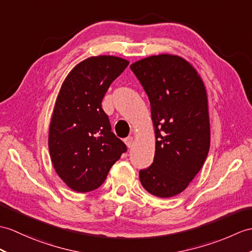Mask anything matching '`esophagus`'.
<instances>
[{
  "instance_id": "obj_1",
  "label": "esophagus",
  "mask_w": 252,
  "mask_h": 252,
  "mask_svg": "<svg viewBox=\"0 0 252 252\" xmlns=\"http://www.w3.org/2000/svg\"><path fill=\"white\" fill-rule=\"evenodd\" d=\"M133 140H134V139H133V137H131V136H130V137H126V138L125 139V143H126V145L127 146L128 148H131V147H132V145H133Z\"/></svg>"
}]
</instances>
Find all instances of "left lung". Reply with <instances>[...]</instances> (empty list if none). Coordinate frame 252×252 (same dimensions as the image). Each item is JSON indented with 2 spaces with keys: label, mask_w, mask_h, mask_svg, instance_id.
I'll list each match as a JSON object with an SVG mask.
<instances>
[{
  "label": "left lung",
  "mask_w": 252,
  "mask_h": 252,
  "mask_svg": "<svg viewBox=\"0 0 252 252\" xmlns=\"http://www.w3.org/2000/svg\"><path fill=\"white\" fill-rule=\"evenodd\" d=\"M150 102L154 163L139 171L150 194H179L200 172L210 146L208 98L201 76L184 58L162 54L131 64Z\"/></svg>",
  "instance_id": "8db88e82"
}]
</instances>
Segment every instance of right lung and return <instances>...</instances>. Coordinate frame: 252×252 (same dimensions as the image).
Listing matches in <instances>:
<instances>
[{"label": "right lung", "mask_w": 252, "mask_h": 252, "mask_svg": "<svg viewBox=\"0 0 252 252\" xmlns=\"http://www.w3.org/2000/svg\"><path fill=\"white\" fill-rule=\"evenodd\" d=\"M128 65L115 56L90 57L64 79L52 113L48 147L57 174L73 191L97 189L126 146L112 132L102 101Z\"/></svg>", "instance_id": "obj_1"}]
</instances>
